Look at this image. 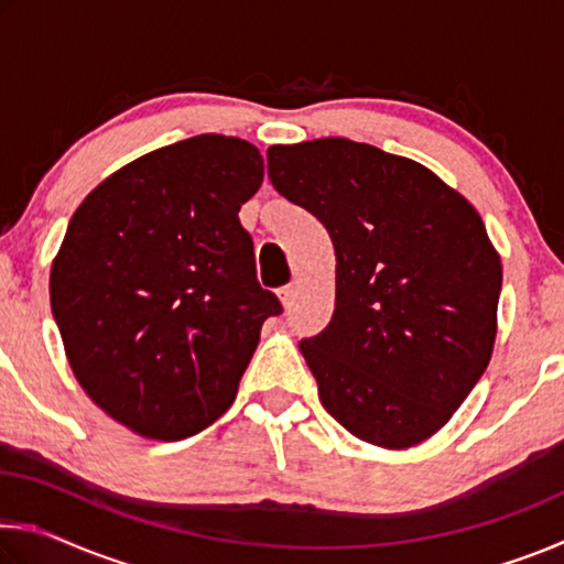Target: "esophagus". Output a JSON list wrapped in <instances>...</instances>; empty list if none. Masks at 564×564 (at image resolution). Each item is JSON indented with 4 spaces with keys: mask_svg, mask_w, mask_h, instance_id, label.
Returning a JSON list of instances; mask_svg holds the SVG:
<instances>
[{
    "mask_svg": "<svg viewBox=\"0 0 564 564\" xmlns=\"http://www.w3.org/2000/svg\"><path fill=\"white\" fill-rule=\"evenodd\" d=\"M279 301H281L283 308H291L293 301H295V285L293 283L291 285H283V289L279 291Z\"/></svg>",
    "mask_w": 564,
    "mask_h": 564,
    "instance_id": "34e87169",
    "label": "esophagus"
}]
</instances>
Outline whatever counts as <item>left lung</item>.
Wrapping results in <instances>:
<instances>
[{
    "mask_svg": "<svg viewBox=\"0 0 564 564\" xmlns=\"http://www.w3.org/2000/svg\"><path fill=\"white\" fill-rule=\"evenodd\" d=\"M269 178L326 226L336 311L301 352L358 441L433 437L492 358L502 263L480 214L431 169L326 137L269 149Z\"/></svg>",
    "mask_w": 564,
    "mask_h": 564,
    "instance_id": "left-lung-1",
    "label": "left lung"
}]
</instances>
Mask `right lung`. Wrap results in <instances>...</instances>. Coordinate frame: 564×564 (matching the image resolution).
<instances>
[{
	"label": "right lung",
	"instance_id": "add662e5",
	"mask_svg": "<svg viewBox=\"0 0 564 564\" xmlns=\"http://www.w3.org/2000/svg\"><path fill=\"white\" fill-rule=\"evenodd\" d=\"M261 184L259 149L202 133L113 171L74 212L52 313L84 393L131 433L184 441L236 400L263 321L281 313L238 221Z\"/></svg>",
	"mask_w": 564,
	"mask_h": 564
}]
</instances>
